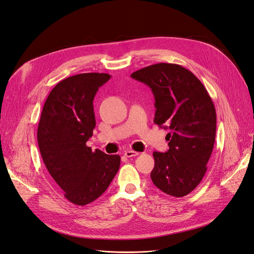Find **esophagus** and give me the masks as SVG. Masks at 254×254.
<instances>
[{"instance_id":"1","label":"esophagus","mask_w":254,"mask_h":254,"mask_svg":"<svg viewBox=\"0 0 254 254\" xmlns=\"http://www.w3.org/2000/svg\"><path fill=\"white\" fill-rule=\"evenodd\" d=\"M138 155H139V153H137V152H135V151H130V149H128V151H126V152H125V156L127 157V158L136 157V156H138Z\"/></svg>"}]
</instances>
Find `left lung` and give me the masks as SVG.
Returning a JSON list of instances; mask_svg holds the SVG:
<instances>
[{
  "mask_svg": "<svg viewBox=\"0 0 254 254\" xmlns=\"http://www.w3.org/2000/svg\"><path fill=\"white\" fill-rule=\"evenodd\" d=\"M130 77L152 89L154 122L170 129V149L153 153L152 181L170 195L189 194L202 181L213 149L217 115L209 94L190 70L176 64L148 65Z\"/></svg>",
  "mask_w": 254,
  "mask_h": 254,
  "instance_id": "obj_1",
  "label": "left lung"
}]
</instances>
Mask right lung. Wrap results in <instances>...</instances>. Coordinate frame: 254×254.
Listing matches in <instances>:
<instances>
[{
    "instance_id": "right-lung-1",
    "label": "right lung",
    "mask_w": 254,
    "mask_h": 254,
    "mask_svg": "<svg viewBox=\"0 0 254 254\" xmlns=\"http://www.w3.org/2000/svg\"><path fill=\"white\" fill-rule=\"evenodd\" d=\"M111 78L82 73L60 81L47 98L37 127L43 161L65 199L87 205L107 190L120 166L118 155L92 152L87 141L96 126L93 99Z\"/></svg>"
}]
</instances>
